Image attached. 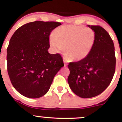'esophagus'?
<instances>
[{
	"label": "esophagus",
	"mask_w": 122,
	"mask_h": 122,
	"mask_svg": "<svg viewBox=\"0 0 122 122\" xmlns=\"http://www.w3.org/2000/svg\"><path fill=\"white\" fill-rule=\"evenodd\" d=\"M64 62L65 63V64H64V66H66L68 65V64H67V62H66V60L65 58H64Z\"/></svg>",
	"instance_id": "1"
}]
</instances>
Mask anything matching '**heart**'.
<instances>
[{
  "mask_svg": "<svg viewBox=\"0 0 122 122\" xmlns=\"http://www.w3.org/2000/svg\"><path fill=\"white\" fill-rule=\"evenodd\" d=\"M95 42L94 31L81 26L67 25L57 27L49 38V44L54 51L65 47L66 59L80 61L91 53Z\"/></svg>",
  "mask_w": 122,
  "mask_h": 122,
  "instance_id": "1",
  "label": "heart"
}]
</instances>
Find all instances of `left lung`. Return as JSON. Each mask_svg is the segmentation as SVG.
Segmentation results:
<instances>
[{
    "mask_svg": "<svg viewBox=\"0 0 122 122\" xmlns=\"http://www.w3.org/2000/svg\"><path fill=\"white\" fill-rule=\"evenodd\" d=\"M88 26L95 33L91 51L84 59L68 65L70 88L82 98L93 97L102 93L110 85L115 71L114 45L110 36L100 26Z\"/></svg>",
    "mask_w": 122,
    "mask_h": 122,
    "instance_id": "1",
    "label": "left lung"
}]
</instances>
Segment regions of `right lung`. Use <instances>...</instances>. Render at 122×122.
<instances>
[{"mask_svg": "<svg viewBox=\"0 0 122 122\" xmlns=\"http://www.w3.org/2000/svg\"><path fill=\"white\" fill-rule=\"evenodd\" d=\"M61 25L56 22H30L18 29L10 40L7 50L8 76L15 89L25 97L44 96L64 66L60 54L48 52L50 33Z\"/></svg>", "mask_w": 122, "mask_h": 122, "instance_id": "obj_1", "label": "right lung"}]
</instances>
